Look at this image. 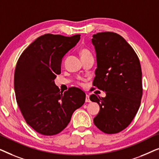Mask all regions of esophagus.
<instances>
[{
  "mask_svg": "<svg viewBox=\"0 0 159 159\" xmlns=\"http://www.w3.org/2000/svg\"><path fill=\"white\" fill-rule=\"evenodd\" d=\"M85 102L86 103H90L91 102L90 99V96H89L88 95H86V98H85Z\"/></svg>",
  "mask_w": 159,
  "mask_h": 159,
  "instance_id": "34e87169",
  "label": "esophagus"
}]
</instances>
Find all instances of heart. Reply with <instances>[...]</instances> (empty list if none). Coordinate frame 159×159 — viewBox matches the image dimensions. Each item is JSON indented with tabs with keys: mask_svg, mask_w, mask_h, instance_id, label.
<instances>
[{
	"mask_svg": "<svg viewBox=\"0 0 159 159\" xmlns=\"http://www.w3.org/2000/svg\"><path fill=\"white\" fill-rule=\"evenodd\" d=\"M80 56H81V58H83L88 57V56H92V55H91L90 52L86 48H82L81 50H80Z\"/></svg>",
	"mask_w": 159,
	"mask_h": 159,
	"instance_id": "obj_1",
	"label": "heart"
}]
</instances>
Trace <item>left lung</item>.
<instances>
[{"instance_id": "obj_1", "label": "left lung", "mask_w": 159, "mask_h": 159, "mask_svg": "<svg viewBox=\"0 0 159 159\" xmlns=\"http://www.w3.org/2000/svg\"><path fill=\"white\" fill-rule=\"evenodd\" d=\"M92 43L97 61L93 85L106 95L90 96L100 106L93 121L104 133H118L128 127L140 107L143 95L140 61L129 43L114 32L93 34Z\"/></svg>"}]
</instances>
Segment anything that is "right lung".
<instances>
[{
  "instance_id": "obj_1",
  "label": "right lung",
  "mask_w": 159,
  "mask_h": 159,
  "mask_svg": "<svg viewBox=\"0 0 159 159\" xmlns=\"http://www.w3.org/2000/svg\"><path fill=\"white\" fill-rule=\"evenodd\" d=\"M80 39V34H45L24 51L16 64V102L26 122L43 135H54L64 129L74 111L85 101L82 90L70 88L63 93L54 82L61 73L62 58Z\"/></svg>"
}]
</instances>
